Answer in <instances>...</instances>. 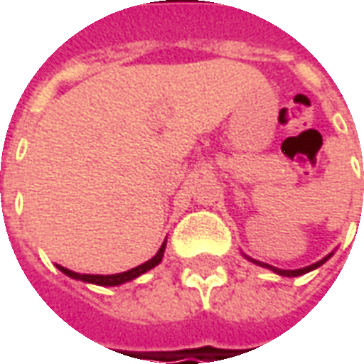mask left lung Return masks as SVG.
I'll use <instances>...</instances> for the list:
<instances>
[{"label":"left lung","instance_id":"8db88e82","mask_svg":"<svg viewBox=\"0 0 364 364\" xmlns=\"http://www.w3.org/2000/svg\"><path fill=\"white\" fill-rule=\"evenodd\" d=\"M328 259V257H326ZM326 259L318 261V263H314V265H310V267H304V269H296V271H287V269H277V267H271V265H267V263H261V261H255V259H250L253 261V263H257V265H261V267H267L271 269V271H274L277 274H281V277H300V274L304 273H310V271H314V269H318L323 263Z\"/></svg>","mask_w":364,"mask_h":364}]
</instances>
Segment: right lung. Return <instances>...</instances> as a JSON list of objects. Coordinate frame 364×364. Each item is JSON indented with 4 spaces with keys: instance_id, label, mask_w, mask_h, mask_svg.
Wrapping results in <instances>:
<instances>
[{
    "instance_id": "1",
    "label": "right lung",
    "mask_w": 364,
    "mask_h": 364,
    "mask_svg": "<svg viewBox=\"0 0 364 364\" xmlns=\"http://www.w3.org/2000/svg\"><path fill=\"white\" fill-rule=\"evenodd\" d=\"M164 252H166V242L161 244L158 253H156L150 261H146V263H142V265L130 269V271H124V273H117V274H82V273H74V271L62 267V265H56V267H58L64 274L72 277V279H77V281L91 282V284H99V287H117V284L132 281V279H136V277H140V274H144L146 271H150V269H154L156 265H159V261H161V257H164Z\"/></svg>"
}]
</instances>
